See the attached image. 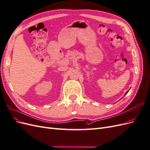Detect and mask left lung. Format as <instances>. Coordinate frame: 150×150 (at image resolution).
Segmentation results:
<instances>
[{
  "label": "left lung",
  "mask_w": 150,
  "mask_h": 150,
  "mask_svg": "<svg viewBox=\"0 0 150 150\" xmlns=\"http://www.w3.org/2000/svg\"><path fill=\"white\" fill-rule=\"evenodd\" d=\"M128 91H127V92H126V93H125V95H126V94H127V93H128Z\"/></svg>",
  "instance_id": "1"
}]
</instances>
